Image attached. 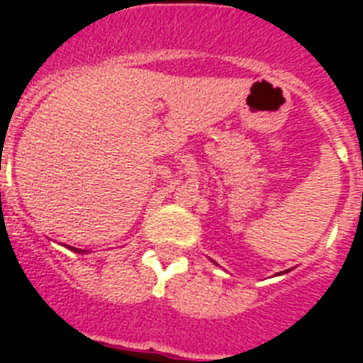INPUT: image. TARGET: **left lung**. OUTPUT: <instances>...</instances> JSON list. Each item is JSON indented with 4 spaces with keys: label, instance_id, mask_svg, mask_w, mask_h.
<instances>
[{
    "label": "left lung",
    "instance_id": "8db88e82",
    "mask_svg": "<svg viewBox=\"0 0 363 363\" xmlns=\"http://www.w3.org/2000/svg\"><path fill=\"white\" fill-rule=\"evenodd\" d=\"M282 273H286V271H282ZM282 273H279V275H282Z\"/></svg>",
    "mask_w": 363,
    "mask_h": 363
}]
</instances>
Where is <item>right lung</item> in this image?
Returning <instances> with one entry per match:
<instances>
[{"instance_id":"add662e5","label":"right lung","mask_w":363,"mask_h":363,"mask_svg":"<svg viewBox=\"0 0 363 363\" xmlns=\"http://www.w3.org/2000/svg\"><path fill=\"white\" fill-rule=\"evenodd\" d=\"M67 248H69V250H73V252H79V254L86 252V250H81V248H75V247H67Z\"/></svg>"}]
</instances>
